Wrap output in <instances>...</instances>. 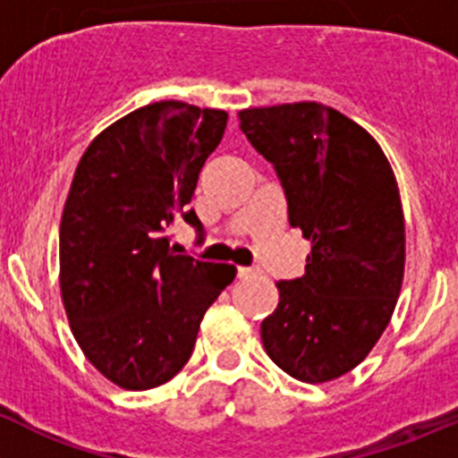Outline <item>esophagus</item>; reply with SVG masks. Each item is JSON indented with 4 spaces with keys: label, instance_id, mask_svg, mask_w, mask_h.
I'll list each match as a JSON object with an SVG mask.
<instances>
[{
    "label": "esophagus",
    "instance_id": "esophagus-1",
    "mask_svg": "<svg viewBox=\"0 0 458 458\" xmlns=\"http://www.w3.org/2000/svg\"><path fill=\"white\" fill-rule=\"evenodd\" d=\"M256 272H259V269H256V267H238V276H241V278L254 276Z\"/></svg>",
    "mask_w": 458,
    "mask_h": 458
}]
</instances>
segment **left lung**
<instances>
[{
  "label": "left lung",
  "mask_w": 458,
  "mask_h": 458,
  "mask_svg": "<svg viewBox=\"0 0 458 458\" xmlns=\"http://www.w3.org/2000/svg\"><path fill=\"white\" fill-rule=\"evenodd\" d=\"M241 130L276 171L287 220L312 241L306 274L278 281L260 324L272 362L301 382H328L385 333L404 272V220L385 152L321 103L242 110Z\"/></svg>",
  "instance_id": "8db88e82"
}]
</instances>
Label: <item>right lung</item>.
<instances>
[{
    "label": "right lung",
    "mask_w": 458,
    "mask_h": 458,
    "mask_svg": "<svg viewBox=\"0 0 458 458\" xmlns=\"http://www.w3.org/2000/svg\"><path fill=\"white\" fill-rule=\"evenodd\" d=\"M226 112L180 101L139 107L82 155L60 222V290L73 337L107 380L146 391L193 352L207 308L236 278L233 265L171 250Z\"/></svg>",
    "instance_id": "right-lung-1"
}]
</instances>
